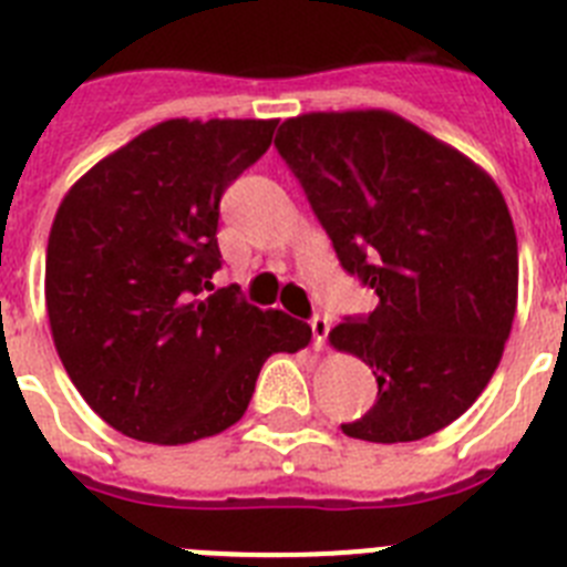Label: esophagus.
<instances>
[{
	"label": "esophagus",
	"instance_id": "34e87169",
	"mask_svg": "<svg viewBox=\"0 0 567 567\" xmlns=\"http://www.w3.org/2000/svg\"><path fill=\"white\" fill-rule=\"evenodd\" d=\"M311 331H313V348H317V351H322L324 339H328V331H331V322H328L324 317H313Z\"/></svg>",
	"mask_w": 567,
	"mask_h": 567
}]
</instances>
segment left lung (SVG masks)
Listing matches in <instances>:
<instances>
[{
    "instance_id": "obj_1",
    "label": "left lung",
    "mask_w": 567,
    "mask_h": 567,
    "mask_svg": "<svg viewBox=\"0 0 567 567\" xmlns=\"http://www.w3.org/2000/svg\"><path fill=\"white\" fill-rule=\"evenodd\" d=\"M339 262L379 297L328 333L377 377V402L342 425L365 442H416L474 405L516 313L519 254L488 171L400 113L313 111L279 125Z\"/></svg>"
}]
</instances>
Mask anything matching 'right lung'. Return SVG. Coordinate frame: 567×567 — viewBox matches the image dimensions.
<instances>
[{
    "instance_id": "obj_1",
    "label": "right lung",
    "mask_w": 567,
    "mask_h": 567,
    "mask_svg": "<svg viewBox=\"0 0 567 567\" xmlns=\"http://www.w3.org/2000/svg\"><path fill=\"white\" fill-rule=\"evenodd\" d=\"M279 120H165L100 159L53 216L45 305L82 400L120 433L188 445L248 411L270 353L311 324L214 290L219 199Z\"/></svg>"
}]
</instances>
